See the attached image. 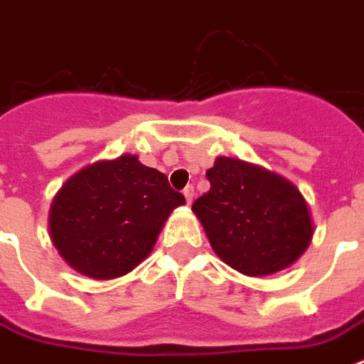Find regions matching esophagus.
<instances>
[{
  "mask_svg": "<svg viewBox=\"0 0 364 364\" xmlns=\"http://www.w3.org/2000/svg\"><path fill=\"white\" fill-rule=\"evenodd\" d=\"M183 194H185V200H187V204H193V200H194V187H193V185H187V187L183 188Z\"/></svg>",
  "mask_w": 364,
  "mask_h": 364,
  "instance_id": "esophagus-1",
  "label": "esophagus"
}]
</instances>
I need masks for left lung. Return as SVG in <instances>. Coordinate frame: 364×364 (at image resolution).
Here are the masks:
<instances>
[{
	"label": "left lung",
	"mask_w": 364,
	"mask_h": 364,
	"mask_svg": "<svg viewBox=\"0 0 364 364\" xmlns=\"http://www.w3.org/2000/svg\"><path fill=\"white\" fill-rule=\"evenodd\" d=\"M210 193L193 211L211 247L234 270L266 276L293 264L310 245L314 227L304 196L277 173L236 159L208 170Z\"/></svg>",
	"instance_id": "1"
}]
</instances>
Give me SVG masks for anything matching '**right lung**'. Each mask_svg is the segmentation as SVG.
Here are the masks:
<instances>
[{
  "label": "right lung",
  "instance_id": "right-lung-1",
  "mask_svg": "<svg viewBox=\"0 0 364 364\" xmlns=\"http://www.w3.org/2000/svg\"><path fill=\"white\" fill-rule=\"evenodd\" d=\"M185 196L162 171L122 154L70 177L50 208V238L62 259L94 279L124 276L153 249Z\"/></svg>",
  "mask_w": 364,
  "mask_h": 364
}]
</instances>
